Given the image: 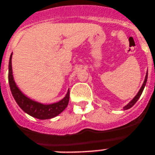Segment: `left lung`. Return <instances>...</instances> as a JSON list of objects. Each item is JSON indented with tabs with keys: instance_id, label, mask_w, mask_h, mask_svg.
Listing matches in <instances>:
<instances>
[{
	"instance_id": "obj_1",
	"label": "left lung",
	"mask_w": 155,
	"mask_h": 155,
	"mask_svg": "<svg viewBox=\"0 0 155 155\" xmlns=\"http://www.w3.org/2000/svg\"><path fill=\"white\" fill-rule=\"evenodd\" d=\"M147 79H148V71H147V74H146V77H145V79H144V82H143V86L141 87V89H140V90L138 91L137 94L134 97L133 99L131 100L130 102H129L128 104L126 105L125 107H124V110H127V109H130V107H132L134 105L136 104V102L137 101L138 99L140 98V96H141V94H142V93H143V90H144V88H145V85H146V84H147Z\"/></svg>"
}]
</instances>
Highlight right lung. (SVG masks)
<instances>
[{
    "mask_svg": "<svg viewBox=\"0 0 155 155\" xmlns=\"http://www.w3.org/2000/svg\"><path fill=\"white\" fill-rule=\"evenodd\" d=\"M8 81L10 85V90L12 92V96L16 101L19 107L25 112L26 114L31 115L34 118L39 119H52L56 117L57 115L62 113L65 107H67L70 98V91H67V94L63 99L53 104H41L37 101L28 98L22 93L20 90L17 87L14 82L12 70V54L9 59V65H8Z\"/></svg>",
    "mask_w": 155,
    "mask_h": 155,
    "instance_id": "add662e5",
    "label": "right lung"
}]
</instances>
